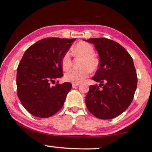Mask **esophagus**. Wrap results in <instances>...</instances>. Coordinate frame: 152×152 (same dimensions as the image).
<instances>
[{
	"instance_id": "1",
	"label": "esophagus",
	"mask_w": 152,
	"mask_h": 152,
	"mask_svg": "<svg viewBox=\"0 0 152 152\" xmlns=\"http://www.w3.org/2000/svg\"><path fill=\"white\" fill-rule=\"evenodd\" d=\"M79 85V83H72V86L73 88H75V87L78 86Z\"/></svg>"
}]
</instances>
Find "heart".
Here are the masks:
<instances>
[{"instance_id":"obj_1","label":"heart","mask_w":152,"mask_h":152,"mask_svg":"<svg viewBox=\"0 0 152 152\" xmlns=\"http://www.w3.org/2000/svg\"><path fill=\"white\" fill-rule=\"evenodd\" d=\"M72 52L76 56L84 58L80 70L71 69L64 74L66 81L72 83H80L88 77L90 70H96L99 64V60L94 56L93 46L88 43L80 42L74 46ZM72 65V59L69 52H66L61 58V66L64 70H68Z\"/></svg>"}]
</instances>
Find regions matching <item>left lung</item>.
<instances>
[{"instance_id":"obj_1","label":"left lung","mask_w":152,"mask_h":152,"mask_svg":"<svg viewBox=\"0 0 152 152\" xmlns=\"http://www.w3.org/2000/svg\"><path fill=\"white\" fill-rule=\"evenodd\" d=\"M84 41L94 44L99 55V67L92 79L101 83L99 86H90L85 99L86 107L99 119H113L129 107L137 88L133 59L123 46L113 40L101 37Z\"/></svg>"}]
</instances>
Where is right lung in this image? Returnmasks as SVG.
<instances>
[{
    "mask_svg": "<svg viewBox=\"0 0 152 152\" xmlns=\"http://www.w3.org/2000/svg\"><path fill=\"white\" fill-rule=\"evenodd\" d=\"M76 39H41L25 51L17 72V95L33 116L48 118L62 108L72 84L50 83L63 76L61 58Z\"/></svg>",
    "mask_w": 152,
    "mask_h": 152,
    "instance_id": "right-lung-1",
    "label": "right lung"
}]
</instances>
